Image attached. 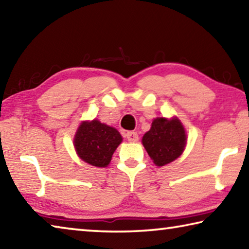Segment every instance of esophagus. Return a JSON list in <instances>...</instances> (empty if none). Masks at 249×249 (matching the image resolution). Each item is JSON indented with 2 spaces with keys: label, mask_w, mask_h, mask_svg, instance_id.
I'll return each mask as SVG.
<instances>
[{
  "label": "esophagus",
  "mask_w": 249,
  "mask_h": 249,
  "mask_svg": "<svg viewBox=\"0 0 249 249\" xmlns=\"http://www.w3.org/2000/svg\"><path fill=\"white\" fill-rule=\"evenodd\" d=\"M126 139L128 140V142H137L139 141V134L135 132H128L126 133Z\"/></svg>",
  "instance_id": "obj_1"
}]
</instances>
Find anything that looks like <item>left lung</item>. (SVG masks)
Here are the masks:
<instances>
[{
	"instance_id": "8db88e82",
	"label": "left lung",
	"mask_w": 249,
	"mask_h": 249,
	"mask_svg": "<svg viewBox=\"0 0 249 249\" xmlns=\"http://www.w3.org/2000/svg\"><path fill=\"white\" fill-rule=\"evenodd\" d=\"M186 140L185 128L178 118L157 117L153 121L151 129L144 134L142 143L154 164L164 166L181 155Z\"/></svg>"
}]
</instances>
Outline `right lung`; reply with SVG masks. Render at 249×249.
Returning a JSON list of instances; mask_svg holds the SVG:
<instances>
[{"instance_id": "obj_1", "label": "right lung", "mask_w": 249, "mask_h": 249, "mask_svg": "<svg viewBox=\"0 0 249 249\" xmlns=\"http://www.w3.org/2000/svg\"><path fill=\"white\" fill-rule=\"evenodd\" d=\"M122 141L116 128L93 120L82 122L78 126L74 146L77 155L85 163L95 167H106Z\"/></svg>"}]
</instances>
